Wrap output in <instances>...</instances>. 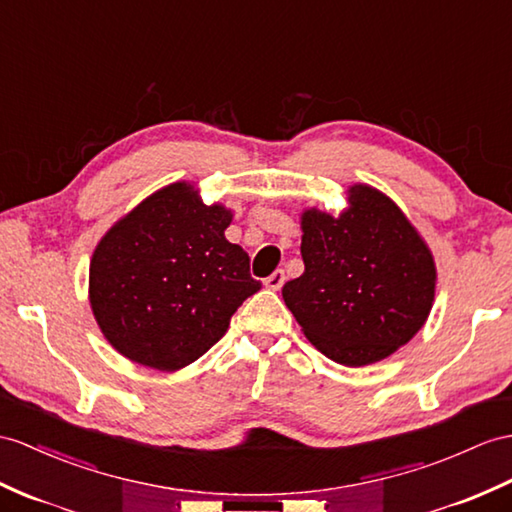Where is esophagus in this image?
Listing matches in <instances>:
<instances>
[{
    "instance_id": "1",
    "label": "esophagus",
    "mask_w": 512,
    "mask_h": 512,
    "mask_svg": "<svg viewBox=\"0 0 512 512\" xmlns=\"http://www.w3.org/2000/svg\"><path fill=\"white\" fill-rule=\"evenodd\" d=\"M282 284H284V271L282 269H276L269 278H265V286L271 291H280Z\"/></svg>"
}]
</instances>
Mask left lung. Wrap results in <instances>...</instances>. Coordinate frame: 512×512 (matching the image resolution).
<instances>
[{"label":"left lung","mask_w":512,"mask_h":512,"mask_svg":"<svg viewBox=\"0 0 512 512\" xmlns=\"http://www.w3.org/2000/svg\"><path fill=\"white\" fill-rule=\"evenodd\" d=\"M339 217L302 215L304 273L286 282L284 304L321 354L345 367L391 356L426 323L436 267L413 223L384 193L350 186Z\"/></svg>","instance_id":"1"}]
</instances>
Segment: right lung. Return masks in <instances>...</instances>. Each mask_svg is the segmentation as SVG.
<instances>
[{"instance_id": "right-lung-1", "label": "right lung", "mask_w": 512, "mask_h": 512, "mask_svg": "<svg viewBox=\"0 0 512 512\" xmlns=\"http://www.w3.org/2000/svg\"><path fill=\"white\" fill-rule=\"evenodd\" d=\"M232 210L173 182L97 243L89 299L108 343L132 363L176 371L204 356L260 282L226 239Z\"/></svg>"}]
</instances>
